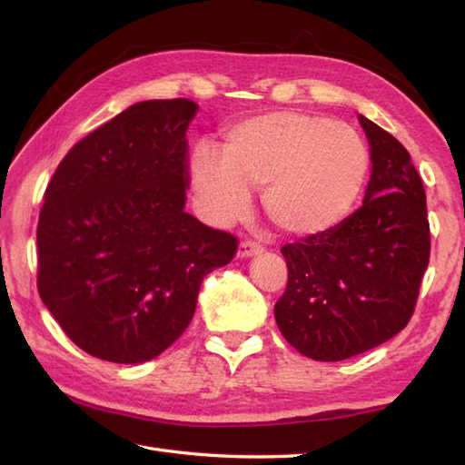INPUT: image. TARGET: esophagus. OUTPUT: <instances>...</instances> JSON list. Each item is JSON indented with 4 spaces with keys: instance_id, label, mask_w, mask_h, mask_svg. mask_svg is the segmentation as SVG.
Masks as SVG:
<instances>
[{
    "instance_id": "obj_1",
    "label": "esophagus",
    "mask_w": 465,
    "mask_h": 465,
    "mask_svg": "<svg viewBox=\"0 0 465 465\" xmlns=\"http://www.w3.org/2000/svg\"><path fill=\"white\" fill-rule=\"evenodd\" d=\"M263 252L258 242H242L238 248V258H252V255H260Z\"/></svg>"
}]
</instances>
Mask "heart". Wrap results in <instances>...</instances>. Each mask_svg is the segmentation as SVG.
I'll return each mask as SVG.
<instances>
[{"mask_svg": "<svg viewBox=\"0 0 465 465\" xmlns=\"http://www.w3.org/2000/svg\"><path fill=\"white\" fill-rule=\"evenodd\" d=\"M370 152L351 125L305 112H270L235 124L223 155L200 145L192 180L202 212L215 223L248 213L250 187H263V210L280 230L315 235L341 223L360 200Z\"/></svg>", "mask_w": 465, "mask_h": 465, "instance_id": "b5f03b06", "label": "heart"}]
</instances>
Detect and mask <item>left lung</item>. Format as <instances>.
I'll use <instances>...</instances> for the list:
<instances>
[{"label":"left lung","mask_w":465,"mask_h":465,"mask_svg":"<svg viewBox=\"0 0 465 465\" xmlns=\"http://www.w3.org/2000/svg\"><path fill=\"white\" fill-rule=\"evenodd\" d=\"M371 177L363 205L330 232L285 243L282 335L305 358L341 361L391 340L411 320L430 263L426 192L396 137L360 115Z\"/></svg>","instance_id":"1"}]
</instances>
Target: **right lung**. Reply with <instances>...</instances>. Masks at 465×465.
I'll use <instances>...</instances> for the list:
<instances>
[{"mask_svg": "<svg viewBox=\"0 0 465 465\" xmlns=\"http://www.w3.org/2000/svg\"><path fill=\"white\" fill-rule=\"evenodd\" d=\"M185 97L127 107L57 165L37 223V292L77 348L114 363L157 358L190 325L203 278L238 238L183 210Z\"/></svg>", "mask_w": 465, "mask_h": 465, "instance_id": "1", "label": "right lung"}]
</instances>
